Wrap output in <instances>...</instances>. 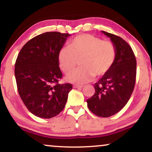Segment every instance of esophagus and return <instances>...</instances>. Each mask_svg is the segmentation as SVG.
Segmentation results:
<instances>
[{
    "label": "esophagus",
    "mask_w": 152,
    "mask_h": 152,
    "mask_svg": "<svg viewBox=\"0 0 152 152\" xmlns=\"http://www.w3.org/2000/svg\"><path fill=\"white\" fill-rule=\"evenodd\" d=\"M74 88H78V89H80L83 88V86H78V85H74Z\"/></svg>",
    "instance_id": "obj_1"
}]
</instances>
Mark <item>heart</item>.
I'll list each match as a JSON object with an SVG mask.
<instances>
[{"label":"heart","mask_w":152,"mask_h":152,"mask_svg":"<svg viewBox=\"0 0 152 152\" xmlns=\"http://www.w3.org/2000/svg\"><path fill=\"white\" fill-rule=\"evenodd\" d=\"M117 56L114 44L90 34L74 37L69 46H62L58 52V62L62 72H72L80 60L82 68L71 73L66 77L69 82L84 84L94 76L106 74L113 67Z\"/></svg>","instance_id":"b5f03b06"}]
</instances>
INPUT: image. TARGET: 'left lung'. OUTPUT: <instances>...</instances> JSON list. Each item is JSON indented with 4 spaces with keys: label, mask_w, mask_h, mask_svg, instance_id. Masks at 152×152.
<instances>
[{
    "label": "left lung",
    "mask_w": 152,
    "mask_h": 152,
    "mask_svg": "<svg viewBox=\"0 0 152 152\" xmlns=\"http://www.w3.org/2000/svg\"><path fill=\"white\" fill-rule=\"evenodd\" d=\"M102 32L115 46L116 60L111 69L94 84V94L87 103L96 116L108 117L122 110L130 99L136 79V59L132 48L122 37Z\"/></svg>",
    "instance_id": "8db88e82"
}]
</instances>
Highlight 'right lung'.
<instances>
[{"instance_id": "add662e5", "label": "right lung", "mask_w": 152, "mask_h": 152, "mask_svg": "<svg viewBox=\"0 0 152 152\" xmlns=\"http://www.w3.org/2000/svg\"><path fill=\"white\" fill-rule=\"evenodd\" d=\"M69 36L59 32H44L29 40L17 56L15 74L18 92L35 116L51 118L65 106L72 85L58 83L62 77L58 52Z\"/></svg>"}]
</instances>
